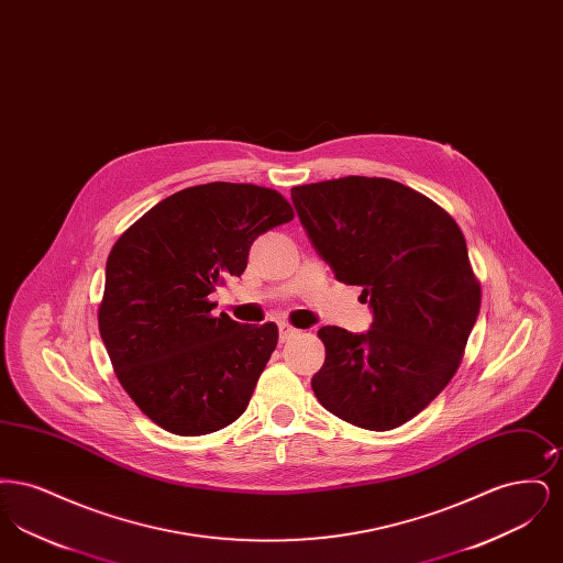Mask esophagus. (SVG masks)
Returning <instances> with one entry per match:
<instances>
[{"label": "esophagus", "mask_w": 563, "mask_h": 563, "mask_svg": "<svg viewBox=\"0 0 563 563\" xmlns=\"http://www.w3.org/2000/svg\"><path fill=\"white\" fill-rule=\"evenodd\" d=\"M278 331H280V342H287V340H291V338H295V335L299 333L294 324H289V322H280V324H278Z\"/></svg>", "instance_id": "1"}]
</instances>
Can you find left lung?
<instances>
[{
    "instance_id": "8db88e82",
    "label": "left lung",
    "mask_w": 563,
    "mask_h": 563,
    "mask_svg": "<svg viewBox=\"0 0 563 563\" xmlns=\"http://www.w3.org/2000/svg\"><path fill=\"white\" fill-rule=\"evenodd\" d=\"M295 211L340 283L363 287L367 333L321 327L324 363L312 390L358 429L416 418L454 377L482 308V285L454 217L384 177L291 188Z\"/></svg>"
}]
</instances>
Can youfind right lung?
I'll return each mask as SVG.
<instances>
[{
  "instance_id": "add662e5",
  "label": "right lung",
  "mask_w": 563,
  "mask_h": 563,
  "mask_svg": "<svg viewBox=\"0 0 563 563\" xmlns=\"http://www.w3.org/2000/svg\"><path fill=\"white\" fill-rule=\"evenodd\" d=\"M294 219L276 189L214 181L164 198L115 241L99 333L122 388L161 429L209 434L239 420L278 342L274 322L213 317L253 241Z\"/></svg>"
}]
</instances>
